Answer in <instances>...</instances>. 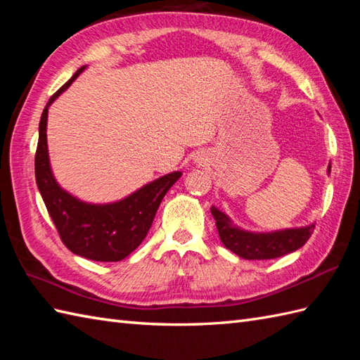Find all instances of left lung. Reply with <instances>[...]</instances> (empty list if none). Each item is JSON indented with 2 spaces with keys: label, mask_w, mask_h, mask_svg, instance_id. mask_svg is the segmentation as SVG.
<instances>
[{
  "label": "left lung",
  "mask_w": 360,
  "mask_h": 360,
  "mask_svg": "<svg viewBox=\"0 0 360 360\" xmlns=\"http://www.w3.org/2000/svg\"><path fill=\"white\" fill-rule=\"evenodd\" d=\"M331 165L328 167V173ZM212 215L217 221L219 238L224 246L244 259H271L300 249L314 232V224L297 229H285L266 233L248 232L236 227L226 213L212 205Z\"/></svg>",
  "instance_id": "left-lung-1"
}]
</instances>
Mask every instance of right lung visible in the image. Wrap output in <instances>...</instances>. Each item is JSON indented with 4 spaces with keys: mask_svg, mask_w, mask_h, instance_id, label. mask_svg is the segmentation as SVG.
<instances>
[{
    "mask_svg": "<svg viewBox=\"0 0 360 360\" xmlns=\"http://www.w3.org/2000/svg\"><path fill=\"white\" fill-rule=\"evenodd\" d=\"M85 68L82 66L44 106L38 127L35 179L60 238L72 254L94 262H120L147 236L160 201L182 173L160 176L124 200L110 204L83 202L58 186L51 170L46 139L48 110Z\"/></svg>",
    "mask_w": 360,
    "mask_h": 360,
    "instance_id": "1",
    "label": "right lung"
}]
</instances>
